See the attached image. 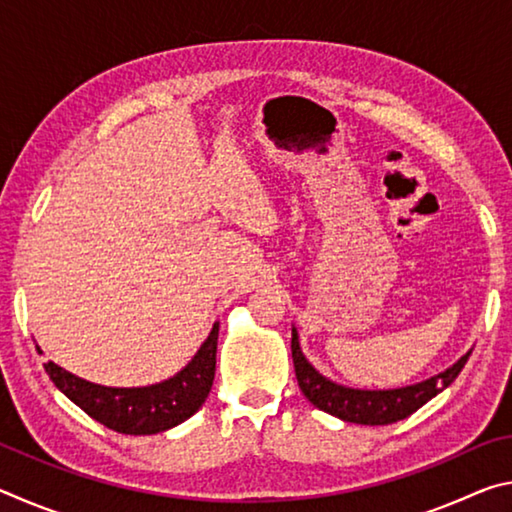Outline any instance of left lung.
Segmentation results:
<instances>
[{"instance_id":"8db88e82","label":"left lung","mask_w":512,"mask_h":512,"mask_svg":"<svg viewBox=\"0 0 512 512\" xmlns=\"http://www.w3.org/2000/svg\"><path fill=\"white\" fill-rule=\"evenodd\" d=\"M470 352H465L454 366L438 372L429 379L420 381V384L402 386V388H388V391H368V388H350L336 381L327 379L325 375L311 366L305 354L300 350L298 329L291 327V357L293 368H296L298 386L305 393L307 400L316 406V409L325 411L334 418H341L343 422L354 424H393L397 420L409 418L420 406L427 404L431 397L443 393L445 388L458 377V372L470 359Z\"/></svg>"}]
</instances>
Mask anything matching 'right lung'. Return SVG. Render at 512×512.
Here are the masks:
<instances>
[{
  "mask_svg": "<svg viewBox=\"0 0 512 512\" xmlns=\"http://www.w3.org/2000/svg\"><path fill=\"white\" fill-rule=\"evenodd\" d=\"M216 341L219 323H214L210 336L183 370L151 386L115 388L92 384L56 366L54 361L45 363V370L60 393L103 427L126 436H151L192 418L205 404L216 370Z\"/></svg>",
  "mask_w": 512,
  "mask_h": 512,
  "instance_id": "1",
  "label": "right lung"
}]
</instances>
